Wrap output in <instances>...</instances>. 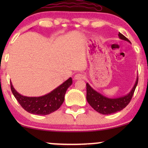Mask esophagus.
I'll list each match as a JSON object with an SVG mask.
<instances>
[{"label":"esophagus","mask_w":148,"mask_h":148,"mask_svg":"<svg viewBox=\"0 0 148 148\" xmlns=\"http://www.w3.org/2000/svg\"><path fill=\"white\" fill-rule=\"evenodd\" d=\"M83 79H84V75L82 73H77L74 76L75 80H81Z\"/></svg>","instance_id":"obj_1"}]
</instances>
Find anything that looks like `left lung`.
Here are the masks:
<instances>
[{
    "label": "left lung",
    "instance_id": "obj_1",
    "mask_svg": "<svg viewBox=\"0 0 148 148\" xmlns=\"http://www.w3.org/2000/svg\"><path fill=\"white\" fill-rule=\"evenodd\" d=\"M119 37L120 39L127 41L129 43L131 42L123 36L120 32L119 33ZM138 83V77H137L135 84L131 90V92L124 96L116 98H110L103 96L96 90H94L88 83L86 84L87 95L86 99L91 106L97 112L102 114H110L121 111L125 108L132 98Z\"/></svg>",
    "mask_w": 148,
    "mask_h": 148
}]
</instances>
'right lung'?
Returning a JSON list of instances; mask_svg holds the SVG:
<instances>
[{
    "mask_svg": "<svg viewBox=\"0 0 148 148\" xmlns=\"http://www.w3.org/2000/svg\"><path fill=\"white\" fill-rule=\"evenodd\" d=\"M73 84L72 78H69L61 85L48 94L40 97H27L19 94L11 82L12 93L24 110L33 114L46 115L58 110L64 100L66 90Z\"/></svg>",
    "mask_w": 148,
    "mask_h": 148,
    "instance_id": "add662e5",
    "label": "right lung"
}]
</instances>
